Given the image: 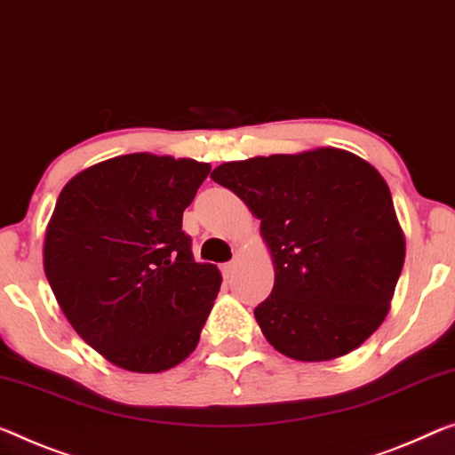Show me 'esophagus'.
<instances>
[{"instance_id": "34e87169", "label": "esophagus", "mask_w": 455, "mask_h": 455, "mask_svg": "<svg viewBox=\"0 0 455 455\" xmlns=\"http://www.w3.org/2000/svg\"><path fill=\"white\" fill-rule=\"evenodd\" d=\"M234 270H235V262L232 260V262H226V264H221V275H223V278H229L234 275Z\"/></svg>"}]
</instances>
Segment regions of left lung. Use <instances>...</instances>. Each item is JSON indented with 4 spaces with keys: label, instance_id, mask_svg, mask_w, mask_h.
<instances>
[{
    "label": "left lung",
    "instance_id": "obj_1",
    "mask_svg": "<svg viewBox=\"0 0 455 455\" xmlns=\"http://www.w3.org/2000/svg\"><path fill=\"white\" fill-rule=\"evenodd\" d=\"M212 179L260 220L275 286L254 309L264 338L300 362L349 354L388 313L404 235L380 172L352 152L226 163Z\"/></svg>",
    "mask_w": 455,
    "mask_h": 455
}]
</instances>
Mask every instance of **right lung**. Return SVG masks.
<instances>
[{
	"instance_id": "add662e5",
	"label": "right lung",
	"mask_w": 455,
	"mask_h": 455,
	"mask_svg": "<svg viewBox=\"0 0 455 455\" xmlns=\"http://www.w3.org/2000/svg\"><path fill=\"white\" fill-rule=\"evenodd\" d=\"M212 166L125 155L62 188L44 272L68 323L130 372H163L193 352L218 297L215 264L195 262L183 212Z\"/></svg>"
}]
</instances>
